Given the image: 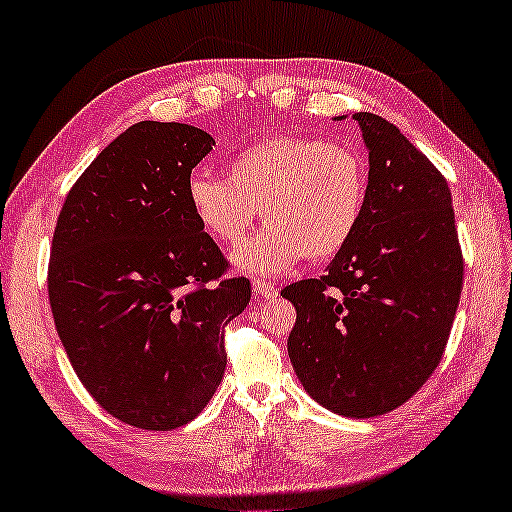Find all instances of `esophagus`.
Wrapping results in <instances>:
<instances>
[{
	"label": "esophagus",
	"mask_w": 512,
	"mask_h": 512,
	"mask_svg": "<svg viewBox=\"0 0 512 512\" xmlns=\"http://www.w3.org/2000/svg\"><path fill=\"white\" fill-rule=\"evenodd\" d=\"M253 291L257 294V298H275V296H278L280 289L271 285V282H266V280H255Z\"/></svg>",
	"instance_id": "34e87169"
}]
</instances>
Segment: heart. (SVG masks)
Wrapping results in <instances>:
<instances>
[{"label":"heart","mask_w":512,"mask_h":512,"mask_svg":"<svg viewBox=\"0 0 512 512\" xmlns=\"http://www.w3.org/2000/svg\"><path fill=\"white\" fill-rule=\"evenodd\" d=\"M367 166L344 145L275 134L234 154L227 180L193 170L186 202L200 225L225 246H237L259 214L271 227L234 253L253 273L291 271L305 255L342 253L362 223Z\"/></svg>","instance_id":"obj_1"}]
</instances>
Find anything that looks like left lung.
Here are the masks:
<instances>
[{
  "instance_id": "left-lung-1",
  "label": "left lung",
  "mask_w": 512,
  "mask_h": 512,
  "mask_svg": "<svg viewBox=\"0 0 512 512\" xmlns=\"http://www.w3.org/2000/svg\"><path fill=\"white\" fill-rule=\"evenodd\" d=\"M369 150L367 205L319 280L282 289L296 307L289 360L316 403L367 419L399 408L442 360L462 291L444 175L399 127L353 116Z\"/></svg>"
}]
</instances>
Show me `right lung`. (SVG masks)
I'll return each mask as SVG.
<instances>
[{"label":"right lung","mask_w":512,"mask_h":512,"mask_svg":"<svg viewBox=\"0 0 512 512\" xmlns=\"http://www.w3.org/2000/svg\"><path fill=\"white\" fill-rule=\"evenodd\" d=\"M212 145L198 127L136 123L81 173L56 221V332L88 394L143 431L200 415L225 373L223 328L250 300L186 202Z\"/></svg>","instance_id":"1"}]
</instances>
